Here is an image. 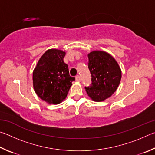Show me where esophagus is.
I'll return each mask as SVG.
<instances>
[{
  "label": "esophagus",
  "instance_id": "1",
  "mask_svg": "<svg viewBox=\"0 0 155 155\" xmlns=\"http://www.w3.org/2000/svg\"><path fill=\"white\" fill-rule=\"evenodd\" d=\"M76 81H78V82H81V78L79 75H77V77H76Z\"/></svg>",
  "mask_w": 155,
  "mask_h": 155
}]
</instances>
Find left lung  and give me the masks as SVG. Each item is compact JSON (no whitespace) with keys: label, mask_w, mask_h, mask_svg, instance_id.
<instances>
[{"label":"left lung","mask_w":155,"mask_h":155,"mask_svg":"<svg viewBox=\"0 0 155 155\" xmlns=\"http://www.w3.org/2000/svg\"><path fill=\"white\" fill-rule=\"evenodd\" d=\"M88 59L91 84L85 87V91L94 101H103L116 91L121 80V70L114 57L106 52H91Z\"/></svg>","instance_id":"left-lung-1"}]
</instances>
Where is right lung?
Segmentation results:
<instances>
[{"label": "right lung", "mask_w": 155, "mask_h": 155, "mask_svg": "<svg viewBox=\"0 0 155 155\" xmlns=\"http://www.w3.org/2000/svg\"><path fill=\"white\" fill-rule=\"evenodd\" d=\"M65 52L57 49L46 51L33 73L35 93L49 104H59L66 98L74 77L70 76L64 58Z\"/></svg>", "instance_id": "1"}]
</instances>
